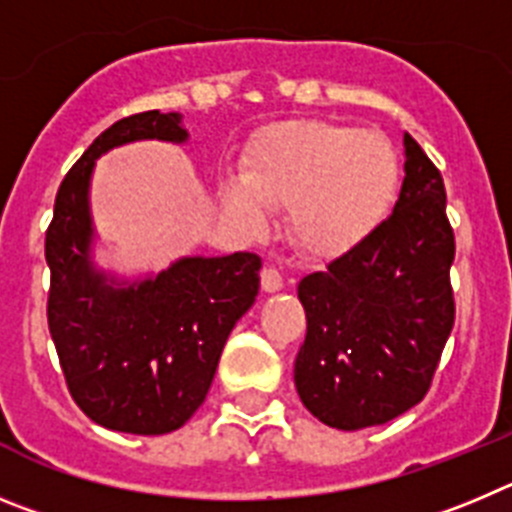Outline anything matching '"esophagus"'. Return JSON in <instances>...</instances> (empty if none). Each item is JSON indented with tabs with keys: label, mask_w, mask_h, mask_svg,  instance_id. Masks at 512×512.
<instances>
[{
	"label": "esophagus",
	"mask_w": 512,
	"mask_h": 512,
	"mask_svg": "<svg viewBox=\"0 0 512 512\" xmlns=\"http://www.w3.org/2000/svg\"><path fill=\"white\" fill-rule=\"evenodd\" d=\"M280 288H283V275L275 267H265L262 270V290L265 293H278Z\"/></svg>",
	"instance_id": "obj_1"
}]
</instances>
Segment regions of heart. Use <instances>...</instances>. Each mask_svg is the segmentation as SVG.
I'll list each match as a JSON object with an SVG mask.
<instances>
[{
    "label": "heart",
    "mask_w": 512,
    "mask_h": 512,
    "mask_svg": "<svg viewBox=\"0 0 512 512\" xmlns=\"http://www.w3.org/2000/svg\"><path fill=\"white\" fill-rule=\"evenodd\" d=\"M398 176V155L382 132L301 119L267 132L242 160V176L222 178L219 199L250 234L265 229V206H288L298 250L331 257L382 222Z\"/></svg>",
    "instance_id": "1"
}]
</instances>
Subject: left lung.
Here are the masks:
<instances>
[{"mask_svg":"<svg viewBox=\"0 0 512 512\" xmlns=\"http://www.w3.org/2000/svg\"><path fill=\"white\" fill-rule=\"evenodd\" d=\"M403 155L393 214L298 283L308 326L293 380L308 411L339 431L421 403L454 326L444 181L408 132Z\"/></svg>","mask_w":512,"mask_h":512,"instance_id":"1","label":"left lung"}]
</instances>
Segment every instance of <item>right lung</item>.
<instances>
[{"mask_svg": "<svg viewBox=\"0 0 512 512\" xmlns=\"http://www.w3.org/2000/svg\"><path fill=\"white\" fill-rule=\"evenodd\" d=\"M145 140L186 145L183 114L155 109L119 119L63 178L45 234L48 326L68 390L91 421L160 436L181 428L204 403L234 324L255 303L262 260L252 252L193 255L145 275L96 262V160Z\"/></svg>", "mask_w": 512, "mask_h": 512, "instance_id": "1", "label": "right lung"}]
</instances>
